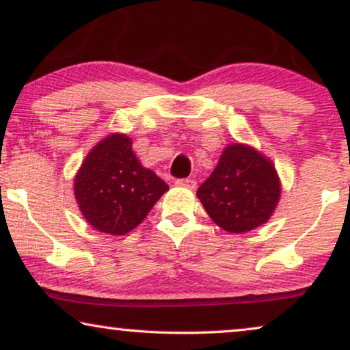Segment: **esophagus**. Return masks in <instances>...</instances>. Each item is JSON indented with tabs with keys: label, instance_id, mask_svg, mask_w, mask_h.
I'll use <instances>...</instances> for the list:
<instances>
[{
	"label": "esophagus",
	"instance_id": "esophagus-1",
	"mask_svg": "<svg viewBox=\"0 0 350 350\" xmlns=\"http://www.w3.org/2000/svg\"><path fill=\"white\" fill-rule=\"evenodd\" d=\"M176 186H181V188H188V189H194L196 188V180H191V178H183V180H176L175 181Z\"/></svg>",
	"mask_w": 350,
	"mask_h": 350
}]
</instances>
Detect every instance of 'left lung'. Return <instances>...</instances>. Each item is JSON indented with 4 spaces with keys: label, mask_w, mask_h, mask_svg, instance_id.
Masks as SVG:
<instances>
[{
    "label": "left lung",
    "mask_w": 350,
    "mask_h": 350,
    "mask_svg": "<svg viewBox=\"0 0 350 350\" xmlns=\"http://www.w3.org/2000/svg\"><path fill=\"white\" fill-rule=\"evenodd\" d=\"M280 191L279 174L269 157L253 146L231 143L199 186L198 198L213 223L231 234H243L272 217Z\"/></svg>",
    "instance_id": "left-lung-1"
}]
</instances>
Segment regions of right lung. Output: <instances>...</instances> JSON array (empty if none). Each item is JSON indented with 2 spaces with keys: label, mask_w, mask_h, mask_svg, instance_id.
<instances>
[{
  "label": "right lung",
  "mask_w": 350,
  "mask_h": 350,
  "mask_svg": "<svg viewBox=\"0 0 350 350\" xmlns=\"http://www.w3.org/2000/svg\"><path fill=\"white\" fill-rule=\"evenodd\" d=\"M169 189L142 165L126 133L100 140L75 176V199L85 221L100 232L124 236L135 229Z\"/></svg>",
  "instance_id": "add662e5"
}]
</instances>
